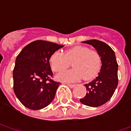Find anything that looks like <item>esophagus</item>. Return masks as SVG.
<instances>
[{
    "mask_svg": "<svg viewBox=\"0 0 131 131\" xmlns=\"http://www.w3.org/2000/svg\"><path fill=\"white\" fill-rule=\"evenodd\" d=\"M67 85H68L69 87H70V88H72L75 86V84H67Z\"/></svg>",
    "mask_w": 131,
    "mask_h": 131,
    "instance_id": "34e87169",
    "label": "esophagus"
}]
</instances>
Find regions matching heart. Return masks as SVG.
<instances>
[{"label": "heart", "mask_w": 131, "mask_h": 131, "mask_svg": "<svg viewBox=\"0 0 131 131\" xmlns=\"http://www.w3.org/2000/svg\"><path fill=\"white\" fill-rule=\"evenodd\" d=\"M69 62H71L73 69L58 74L57 79L71 82L83 77L86 81L91 80L98 74L102 67L100 54L85 46H75L64 53L59 50L54 51L49 58L50 67L55 72L64 70L69 66Z\"/></svg>", "instance_id": "1"}]
</instances>
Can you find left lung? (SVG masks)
Instances as JSON below:
<instances>
[{"mask_svg":"<svg viewBox=\"0 0 131 131\" xmlns=\"http://www.w3.org/2000/svg\"><path fill=\"white\" fill-rule=\"evenodd\" d=\"M83 43L95 48L101 57L102 67L98 76L85 85L87 93L80 102L89 107H99L110 100L117 87L118 64L114 50L104 42L93 39Z\"/></svg>","mask_w":131,"mask_h":131,"instance_id":"1","label":"left lung"}]
</instances>
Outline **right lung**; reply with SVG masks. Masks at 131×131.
I'll list each match as a JSON object with an SVG mask.
<instances>
[{
    "instance_id": "add662e5",
    "label": "right lung",
    "mask_w": 131,
    "mask_h": 131,
    "mask_svg": "<svg viewBox=\"0 0 131 131\" xmlns=\"http://www.w3.org/2000/svg\"><path fill=\"white\" fill-rule=\"evenodd\" d=\"M62 47L46 40H35L17 55L13 69V88L24 107L41 110L53 100L60 83L52 79L49 58Z\"/></svg>"
}]
</instances>
